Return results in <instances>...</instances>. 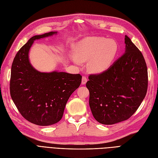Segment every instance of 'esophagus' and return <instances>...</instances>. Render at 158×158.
Instances as JSON below:
<instances>
[{
  "label": "esophagus",
  "mask_w": 158,
  "mask_h": 158,
  "mask_svg": "<svg viewBox=\"0 0 158 158\" xmlns=\"http://www.w3.org/2000/svg\"><path fill=\"white\" fill-rule=\"evenodd\" d=\"M87 81H88V78L85 77V76H83L82 77V79H81V84H85Z\"/></svg>",
  "instance_id": "esophagus-1"
}]
</instances>
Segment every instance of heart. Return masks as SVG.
Returning a JSON list of instances; mask_svg holds the SVG:
<instances>
[{
    "mask_svg": "<svg viewBox=\"0 0 158 158\" xmlns=\"http://www.w3.org/2000/svg\"><path fill=\"white\" fill-rule=\"evenodd\" d=\"M118 48L116 42L105 38L91 36L77 43L74 63L80 64L89 60L88 69L93 73H101L110 67L116 57Z\"/></svg>",
    "mask_w": 158,
    "mask_h": 158,
    "instance_id": "1",
    "label": "heart"
}]
</instances>
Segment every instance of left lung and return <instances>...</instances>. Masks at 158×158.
Returning a JSON list of instances; mask_svg holds the SVG:
<instances>
[{
    "label": "left lung",
    "instance_id": "obj_1",
    "mask_svg": "<svg viewBox=\"0 0 158 158\" xmlns=\"http://www.w3.org/2000/svg\"><path fill=\"white\" fill-rule=\"evenodd\" d=\"M125 44L123 55L105 71L90 74L86 83L92 114L102 124L129 119L147 92L148 70L143 54L126 35Z\"/></svg>",
    "mask_w": 158,
    "mask_h": 158
}]
</instances>
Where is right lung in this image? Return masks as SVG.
Segmentation results:
<instances>
[{
	"instance_id": "add662e5",
	"label": "right lung",
	"mask_w": 158,
	"mask_h": 158,
	"mask_svg": "<svg viewBox=\"0 0 158 158\" xmlns=\"http://www.w3.org/2000/svg\"><path fill=\"white\" fill-rule=\"evenodd\" d=\"M54 34L57 32L31 37L16 53L11 69L10 91L14 104L27 121L41 126L61 120L67 101L81 81L80 74L40 73L31 64L29 52L34 41Z\"/></svg>"
}]
</instances>
